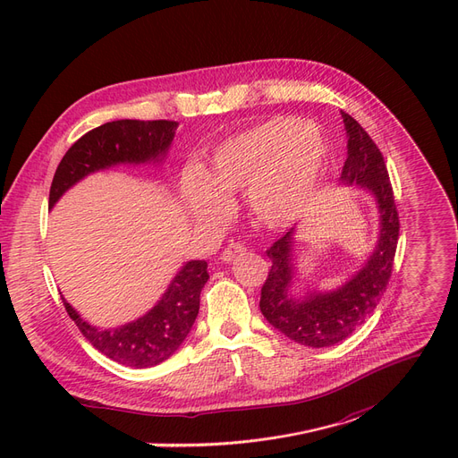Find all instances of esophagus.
Returning a JSON list of instances; mask_svg holds the SVG:
<instances>
[{"label": "esophagus", "instance_id": "esophagus-1", "mask_svg": "<svg viewBox=\"0 0 458 458\" xmlns=\"http://www.w3.org/2000/svg\"><path fill=\"white\" fill-rule=\"evenodd\" d=\"M245 250H247V247H245L243 243L232 242V243L223 250V255H220V260H223V262H232L235 257L242 255V252H245Z\"/></svg>", "mask_w": 458, "mask_h": 458}]
</instances>
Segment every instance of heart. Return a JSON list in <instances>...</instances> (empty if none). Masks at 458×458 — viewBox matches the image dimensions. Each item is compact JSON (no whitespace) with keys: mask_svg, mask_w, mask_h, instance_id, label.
I'll list each match as a JSON object with an SVG mask.
<instances>
[{"mask_svg":"<svg viewBox=\"0 0 458 458\" xmlns=\"http://www.w3.org/2000/svg\"><path fill=\"white\" fill-rule=\"evenodd\" d=\"M325 150L315 126L291 116L272 118L218 145L208 175L191 172L182 179V201L196 220H213L228 211V196L247 192L259 223L284 225L317 182Z\"/></svg>","mask_w":458,"mask_h":458,"instance_id":"1","label":"heart"}]
</instances>
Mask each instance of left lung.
Masks as SVG:
<instances>
[{
	"label": "left lung",
	"mask_w": 458,
	"mask_h": 458,
	"mask_svg": "<svg viewBox=\"0 0 458 458\" xmlns=\"http://www.w3.org/2000/svg\"><path fill=\"white\" fill-rule=\"evenodd\" d=\"M347 131V160L340 182L357 184L374 196L379 211V235L376 249L357 274H352L334 291H317L300 286L296 259V228H291L266 250L272 260L260 294V311L274 328L293 342L308 347H330L344 342L374 313L388 279L398 243V211L381 150L364 128L347 113H342Z\"/></svg>",
	"instance_id": "1"
}]
</instances>
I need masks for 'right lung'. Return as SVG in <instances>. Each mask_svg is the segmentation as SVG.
<instances>
[{
    "instance_id": "1",
    "label": "right lung",
    "mask_w": 458,
    "mask_h": 458,
    "mask_svg": "<svg viewBox=\"0 0 458 458\" xmlns=\"http://www.w3.org/2000/svg\"><path fill=\"white\" fill-rule=\"evenodd\" d=\"M174 121H113L75 141L56 167L48 209L90 174L130 164H162L175 138ZM208 262L191 260L175 274L162 298L140 318L116 328H99L84 320L64 300L82 335L107 359L130 368H150L167 360L186 340L199 311V294L208 283Z\"/></svg>"
}]
</instances>
